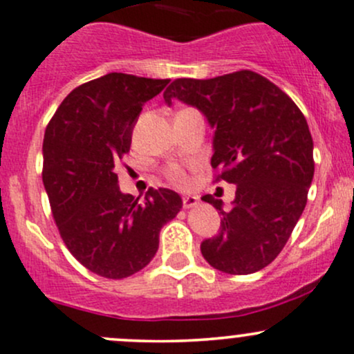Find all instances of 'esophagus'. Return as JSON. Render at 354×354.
Instances as JSON below:
<instances>
[{
    "label": "esophagus",
    "instance_id": "obj_1",
    "mask_svg": "<svg viewBox=\"0 0 354 354\" xmlns=\"http://www.w3.org/2000/svg\"><path fill=\"white\" fill-rule=\"evenodd\" d=\"M196 205H198V196H192V195L183 196V208H193Z\"/></svg>",
    "mask_w": 354,
    "mask_h": 354
}]
</instances>
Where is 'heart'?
Instances as JSON below:
<instances>
[{
	"label": "heart",
	"mask_w": 354,
	"mask_h": 354,
	"mask_svg": "<svg viewBox=\"0 0 354 354\" xmlns=\"http://www.w3.org/2000/svg\"><path fill=\"white\" fill-rule=\"evenodd\" d=\"M167 176H169L171 181H174V183H178V185L187 183L185 173L180 169V167H176V166H173V167H169V169H167Z\"/></svg>",
	"instance_id": "obj_1"
}]
</instances>
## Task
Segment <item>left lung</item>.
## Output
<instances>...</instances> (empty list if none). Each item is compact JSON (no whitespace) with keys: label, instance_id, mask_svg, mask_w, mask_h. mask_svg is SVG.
<instances>
[{"label":"left lung","instance_id":"1","mask_svg":"<svg viewBox=\"0 0 354 354\" xmlns=\"http://www.w3.org/2000/svg\"><path fill=\"white\" fill-rule=\"evenodd\" d=\"M173 100L205 115L215 130L212 167L236 185L229 212L222 200L202 198L224 215L217 236L200 245L203 258L229 274L263 270L285 248L307 203L314 178L307 120L286 93L252 71L174 80L165 91L167 105Z\"/></svg>","mask_w":354,"mask_h":354}]
</instances>
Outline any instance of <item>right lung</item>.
Returning <instances> with one entry per match:
<instances>
[{
    "label": "right lung",
    "mask_w": 354,
    "mask_h": 354,
    "mask_svg": "<svg viewBox=\"0 0 354 354\" xmlns=\"http://www.w3.org/2000/svg\"><path fill=\"white\" fill-rule=\"evenodd\" d=\"M169 80L110 73L69 93L44 137L42 181L71 254L100 277L120 280L151 263L162 225L183 207L167 188L144 202L118 188L115 165L127 154L144 103Z\"/></svg>",
    "instance_id": "right-lung-1"
}]
</instances>
